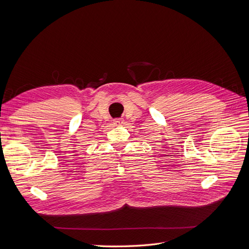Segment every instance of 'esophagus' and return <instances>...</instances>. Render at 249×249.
Here are the masks:
<instances>
[{"label": "esophagus", "mask_w": 249, "mask_h": 249, "mask_svg": "<svg viewBox=\"0 0 249 249\" xmlns=\"http://www.w3.org/2000/svg\"><path fill=\"white\" fill-rule=\"evenodd\" d=\"M123 124V119H114L113 120V124L114 125H122Z\"/></svg>", "instance_id": "esophagus-1"}]
</instances>
